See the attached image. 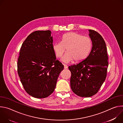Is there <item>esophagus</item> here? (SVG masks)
<instances>
[{"mask_svg": "<svg viewBox=\"0 0 123 123\" xmlns=\"http://www.w3.org/2000/svg\"><path fill=\"white\" fill-rule=\"evenodd\" d=\"M64 68L65 69H66V68H68V66H67L66 65L64 64Z\"/></svg>", "mask_w": 123, "mask_h": 123, "instance_id": "34e87169", "label": "esophagus"}]
</instances>
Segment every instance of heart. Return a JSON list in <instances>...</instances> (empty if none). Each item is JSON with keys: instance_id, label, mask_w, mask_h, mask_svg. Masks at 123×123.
<instances>
[{"instance_id": "1", "label": "heart", "mask_w": 123, "mask_h": 123, "mask_svg": "<svg viewBox=\"0 0 123 123\" xmlns=\"http://www.w3.org/2000/svg\"><path fill=\"white\" fill-rule=\"evenodd\" d=\"M92 48V42L87 37L74 32H68L64 34L61 42H56L52 45V49L55 56H62L67 49V52L61 60L66 63L72 62H81L88 56Z\"/></svg>"}]
</instances>
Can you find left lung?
Masks as SVG:
<instances>
[{"label":"left lung","mask_w":123,"mask_h":123,"mask_svg":"<svg viewBox=\"0 0 123 123\" xmlns=\"http://www.w3.org/2000/svg\"><path fill=\"white\" fill-rule=\"evenodd\" d=\"M92 49L84 61L68 67L73 92L77 95L90 97L97 93L106 79L108 67L107 47L104 39L97 31L89 30Z\"/></svg>","instance_id":"8db88e82"}]
</instances>
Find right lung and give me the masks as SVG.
Here are the masks:
<instances>
[{
  "instance_id": "1",
  "label": "right lung",
  "mask_w": 123,
  "mask_h": 123,
  "mask_svg": "<svg viewBox=\"0 0 123 123\" xmlns=\"http://www.w3.org/2000/svg\"><path fill=\"white\" fill-rule=\"evenodd\" d=\"M51 31L31 33L23 43L17 61V72L26 92L37 98L47 97L54 92L64 66L52 49Z\"/></svg>"
}]
</instances>
